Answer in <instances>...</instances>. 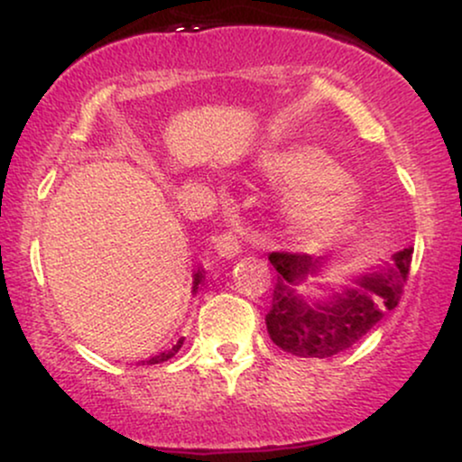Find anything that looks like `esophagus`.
Masks as SVG:
<instances>
[{"instance_id":"1","label":"esophagus","mask_w":462,"mask_h":462,"mask_svg":"<svg viewBox=\"0 0 462 462\" xmlns=\"http://www.w3.org/2000/svg\"><path fill=\"white\" fill-rule=\"evenodd\" d=\"M215 249L226 258H235L238 252H241V238H238L236 232L227 230L221 232V235L215 236Z\"/></svg>"}]
</instances>
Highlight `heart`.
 Here are the masks:
<instances>
[{
    "mask_svg": "<svg viewBox=\"0 0 462 462\" xmlns=\"http://www.w3.org/2000/svg\"><path fill=\"white\" fill-rule=\"evenodd\" d=\"M275 180L293 189L289 217L315 230H332L358 210L363 190L354 180L338 173L337 164L317 147H295L269 161Z\"/></svg>",
    "mask_w": 462,
    "mask_h": 462,
    "instance_id": "obj_1",
    "label": "heart"
}]
</instances>
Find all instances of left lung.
<instances>
[{"mask_svg":"<svg viewBox=\"0 0 462 462\" xmlns=\"http://www.w3.org/2000/svg\"><path fill=\"white\" fill-rule=\"evenodd\" d=\"M269 263L278 272L272 306L264 315L272 341L284 352L301 358H330L356 346L384 317L400 304L412 263V247L393 256V264L383 272L360 275L356 286H346L343 293L328 301H306L293 291L306 275L317 273L321 261L309 254L272 252Z\"/></svg>","mask_w":462,"mask_h":462,"instance_id":"obj_1","label":"left lung"}]
</instances>
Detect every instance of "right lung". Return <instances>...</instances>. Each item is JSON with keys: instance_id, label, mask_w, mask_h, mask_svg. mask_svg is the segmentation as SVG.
<instances>
[{"instance_id": "obj_1", "label": "right lung", "mask_w": 462, "mask_h": 462, "mask_svg": "<svg viewBox=\"0 0 462 462\" xmlns=\"http://www.w3.org/2000/svg\"><path fill=\"white\" fill-rule=\"evenodd\" d=\"M201 278H204V273L199 272L198 269V273H195V278H193V293H198V289H199V284H201ZM182 347V341H178L176 346H173L171 349H167V352H162V354H158V356H153V358H150V360H143V365H158V363H164V360H169L171 356H176L178 354V349Z\"/></svg>"}]
</instances>
